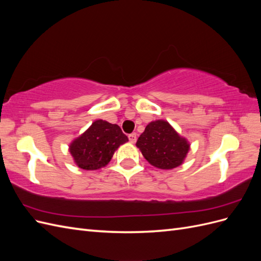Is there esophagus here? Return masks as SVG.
Listing matches in <instances>:
<instances>
[{"instance_id": "esophagus-1", "label": "esophagus", "mask_w": 261, "mask_h": 261, "mask_svg": "<svg viewBox=\"0 0 261 261\" xmlns=\"http://www.w3.org/2000/svg\"><path fill=\"white\" fill-rule=\"evenodd\" d=\"M128 139H129V141H130L132 144L136 143V140H137V135H136V133H133V134H130V135H128Z\"/></svg>"}]
</instances>
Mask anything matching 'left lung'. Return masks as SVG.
Segmentation results:
<instances>
[{
	"instance_id": "8db88e82",
	"label": "left lung",
	"mask_w": 261,
	"mask_h": 261,
	"mask_svg": "<svg viewBox=\"0 0 261 261\" xmlns=\"http://www.w3.org/2000/svg\"><path fill=\"white\" fill-rule=\"evenodd\" d=\"M136 146L150 164L161 170H172L183 164L191 148L188 140L164 120L150 122Z\"/></svg>"
}]
</instances>
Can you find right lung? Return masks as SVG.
Instances as JSON below:
<instances>
[{"label":"right lung","mask_w":261,"mask_h":261,"mask_svg":"<svg viewBox=\"0 0 261 261\" xmlns=\"http://www.w3.org/2000/svg\"><path fill=\"white\" fill-rule=\"evenodd\" d=\"M127 141L128 138L120 126L97 120L69 144L68 150L78 168L94 171L105 168L111 161L115 150Z\"/></svg>","instance_id":"add662e5"}]
</instances>
